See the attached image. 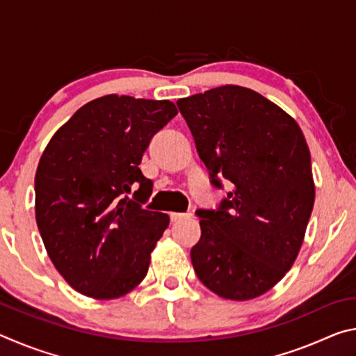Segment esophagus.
<instances>
[{
	"instance_id": "1",
	"label": "esophagus",
	"mask_w": 356,
	"mask_h": 356,
	"mask_svg": "<svg viewBox=\"0 0 356 356\" xmlns=\"http://www.w3.org/2000/svg\"><path fill=\"white\" fill-rule=\"evenodd\" d=\"M191 213H179V212H172L170 213V218L172 222H177L180 220H185V218H190Z\"/></svg>"
}]
</instances>
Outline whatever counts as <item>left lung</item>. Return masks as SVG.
<instances>
[{"label": "left lung", "mask_w": 356, "mask_h": 356, "mask_svg": "<svg viewBox=\"0 0 356 356\" xmlns=\"http://www.w3.org/2000/svg\"><path fill=\"white\" fill-rule=\"evenodd\" d=\"M210 182L227 196L197 209L201 238L191 248L197 278L227 300H251L282 280L298 256L314 207L311 154L298 124L242 86L177 100Z\"/></svg>", "instance_id": "1"}]
</instances>
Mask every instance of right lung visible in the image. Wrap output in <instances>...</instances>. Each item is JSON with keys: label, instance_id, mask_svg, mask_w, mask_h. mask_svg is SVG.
<instances>
[{"label": "right lung", "instance_id": "right-lung-1", "mask_svg": "<svg viewBox=\"0 0 356 356\" xmlns=\"http://www.w3.org/2000/svg\"><path fill=\"white\" fill-rule=\"evenodd\" d=\"M176 114L170 100L105 95L81 106L45 147L34 179L35 221L53 265L76 292L119 298L146 276L170 216L143 209L152 182L140 163Z\"/></svg>", "mask_w": 356, "mask_h": 356}]
</instances>
